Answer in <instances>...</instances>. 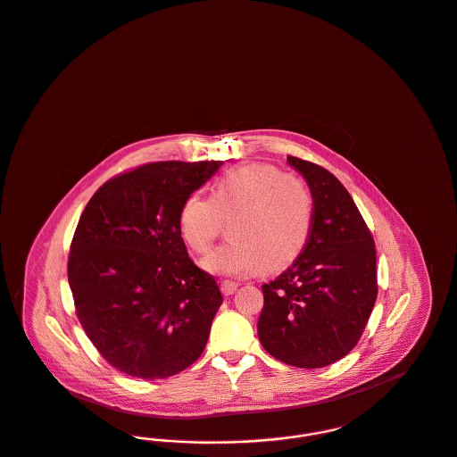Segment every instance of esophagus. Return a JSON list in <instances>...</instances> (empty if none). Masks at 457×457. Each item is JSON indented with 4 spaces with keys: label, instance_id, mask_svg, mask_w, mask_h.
<instances>
[{
    "label": "esophagus",
    "instance_id": "34e87169",
    "mask_svg": "<svg viewBox=\"0 0 457 457\" xmlns=\"http://www.w3.org/2000/svg\"><path fill=\"white\" fill-rule=\"evenodd\" d=\"M238 287H240V283H237V281L224 280L220 283V292H222L224 295H231V294L237 292Z\"/></svg>",
    "mask_w": 457,
    "mask_h": 457
}]
</instances>
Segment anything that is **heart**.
I'll return each mask as SVG.
<instances>
[{
  "label": "heart",
  "instance_id": "obj_1",
  "mask_svg": "<svg viewBox=\"0 0 457 457\" xmlns=\"http://www.w3.org/2000/svg\"><path fill=\"white\" fill-rule=\"evenodd\" d=\"M228 220L229 240L204 261L213 275L237 277L290 266L308 244L313 196L297 177L270 163H246L212 184L211 198L186 196L179 209V233L186 245L205 253Z\"/></svg>",
  "mask_w": 457,
  "mask_h": 457
}]
</instances>
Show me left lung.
<instances>
[{"label": "left lung", "instance_id": "1", "mask_svg": "<svg viewBox=\"0 0 457 457\" xmlns=\"http://www.w3.org/2000/svg\"><path fill=\"white\" fill-rule=\"evenodd\" d=\"M313 196L308 244L277 280L262 285V348L287 365L320 369L360 341L378 297L376 245L350 193L323 167L287 156Z\"/></svg>", "mask_w": 457, "mask_h": 457}]
</instances>
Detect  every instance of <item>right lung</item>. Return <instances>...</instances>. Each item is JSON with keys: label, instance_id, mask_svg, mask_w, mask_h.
<instances>
[{"label": "right lung", "instance_id": "obj_1", "mask_svg": "<svg viewBox=\"0 0 457 457\" xmlns=\"http://www.w3.org/2000/svg\"><path fill=\"white\" fill-rule=\"evenodd\" d=\"M222 162H158L109 179L71 242L76 316L105 360L145 381L179 374L205 350L222 295L187 255L179 209Z\"/></svg>", "mask_w": 457, "mask_h": 457}]
</instances>
